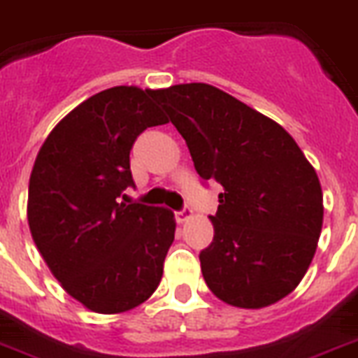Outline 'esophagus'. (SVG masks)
<instances>
[{
    "mask_svg": "<svg viewBox=\"0 0 358 358\" xmlns=\"http://www.w3.org/2000/svg\"><path fill=\"white\" fill-rule=\"evenodd\" d=\"M174 216H176V220H178L180 224H182V222L189 220V218L193 216V211H191L189 207H184V209H180V211L174 213Z\"/></svg>",
    "mask_w": 358,
    "mask_h": 358,
    "instance_id": "1",
    "label": "esophagus"
}]
</instances>
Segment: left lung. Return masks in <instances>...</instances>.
Segmentation results:
<instances>
[{
  "label": "left lung",
  "instance_id": "1",
  "mask_svg": "<svg viewBox=\"0 0 358 358\" xmlns=\"http://www.w3.org/2000/svg\"><path fill=\"white\" fill-rule=\"evenodd\" d=\"M155 100L185 140L203 182L224 187L200 253L207 287L225 304L258 309L289 295L317 251L320 182L286 129L207 83H182Z\"/></svg>",
  "mask_w": 358,
  "mask_h": 358
}]
</instances>
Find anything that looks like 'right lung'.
I'll list each match as a JSON object with an SVG mask.
<instances>
[{
	"label": "right lung",
	"mask_w": 358,
	"mask_h": 358,
	"mask_svg": "<svg viewBox=\"0 0 358 358\" xmlns=\"http://www.w3.org/2000/svg\"><path fill=\"white\" fill-rule=\"evenodd\" d=\"M155 92L120 85L91 96L52 129L32 167L27 213L36 248L63 289L96 313L145 302L174 240L169 209L123 202L134 185V140L167 123Z\"/></svg>",
	"instance_id": "1"
}]
</instances>
